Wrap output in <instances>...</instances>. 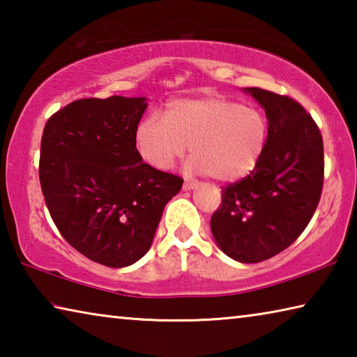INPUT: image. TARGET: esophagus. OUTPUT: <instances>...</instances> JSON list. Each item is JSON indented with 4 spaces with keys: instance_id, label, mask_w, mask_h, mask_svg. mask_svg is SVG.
<instances>
[{
    "instance_id": "obj_1",
    "label": "esophagus",
    "mask_w": 357,
    "mask_h": 357,
    "mask_svg": "<svg viewBox=\"0 0 357 357\" xmlns=\"http://www.w3.org/2000/svg\"><path fill=\"white\" fill-rule=\"evenodd\" d=\"M198 187V183L197 181H184V184H183V189L184 190H192V189H197Z\"/></svg>"
}]
</instances>
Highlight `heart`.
<instances>
[{"label": "heart", "instance_id": "b5f03b06", "mask_svg": "<svg viewBox=\"0 0 357 357\" xmlns=\"http://www.w3.org/2000/svg\"><path fill=\"white\" fill-rule=\"evenodd\" d=\"M269 121L264 112L225 96L168 102L164 119L151 114L135 130L142 159L167 172L189 144V168L220 183H236L255 170L264 154Z\"/></svg>", "mask_w": 357, "mask_h": 357}]
</instances>
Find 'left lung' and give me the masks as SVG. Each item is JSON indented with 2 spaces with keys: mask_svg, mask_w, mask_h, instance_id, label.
I'll list each match as a JSON object with an SVG mask.
<instances>
[{
  "mask_svg": "<svg viewBox=\"0 0 357 357\" xmlns=\"http://www.w3.org/2000/svg\"><path fill=\"white\" fill-rule=\"evenodd\" d=\"M244 91L264 108L268 144L249 176L223 187L211 229L225 255L259 263L285 250L309 225L323 190V138L299 102L259 88Z\"/></svg>",
  "mask_w": 357,
  "mask_h": 357,
  "instance_id": "obj_1",
  "label": "left lung"
}]
</instances>
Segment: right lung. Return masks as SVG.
Instances as JSON below:
<instances>
[{"label": "right lung", "mask_w": 357, "mask_h": 357, "mask_svg": "<svg viewBox=\"0 0 357 357\" xmlns=\"http://www.w3.org/2000/svg\"><path fill=\"white\" fill-rule=\"evenodd\" d=\"M144 98L80 99L47 121L39 179L61 236L108 268L138 261L153 244L183 178L142 162L135 130Z\"/></svg>", "instance_id": "obj_1"}]
</instances>
